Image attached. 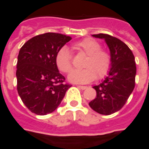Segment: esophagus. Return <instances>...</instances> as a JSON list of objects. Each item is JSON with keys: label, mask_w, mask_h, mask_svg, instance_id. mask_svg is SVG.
<instances>
[{"label": "esophagus", "mask_w": 149, "mask_h": 149, "mask_svg": "<svg viewBox=\"0 0 149 149\" xmlns=\"http://www.w3.org/2000/svg\"><path fill=\"white\" fill-rule=\"evenodd\" d=\"M77 88H81V89H86L87 88V86H83V85H77Z\"/></svg>", "instance_id": "esophagus-1"}]
</instances>
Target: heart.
Wrapping results in <instances>:
<instances>
[{
  "mask_svg": "<svg viewBox=\"0 0 149 149\" xmlns=\"http://www.w3.org/2000/svg\"><path fill=\"white\" fill-rule=\"evenodd\" d=\"M73 49L86 54L82 70L72 72L68 81L76 84H87L96 78L101 80L109 72L112 56L107 50L101 49V44L93 38H84L73 44ZM55 64L59 70L68 73L72 69L70 52L66 47L59 49L55 56Z\"/></svg>",
  "mask_w": 149,
  "mask_h": 149,
  "instance_id": "obj_1",
  "label": "heart"
}]
</instances>
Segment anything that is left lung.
<instances>
[{
	"label": "left lung",
	"mask_w": 149,
	"mask_h": 149,
	"mask_svg": "<svg viewBox=\"0 0 149 149\" xmlns=\"http://www.w3.org/2000/svg\"><path fill=\"white\" fill-rule=\"evenodd\" d=\"M93 37L106 42L112 56V66L108 77L93 87L97 97L88 104L100 114L111 115L121 109L134 89L136 73L135 57L128 45L116 37L104 33L94 34Z\"/></svg>",
	"instance_id": "8db88e82"
}]
</instances>
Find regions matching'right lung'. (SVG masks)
<instances>
[{
	"label": "right lung",
	"mask_w": 149,
	"mask_h": 149,
	"mask_svg": "<svg viewBox=\"0 0 149 149\" xmlns=\"http://www.w3.org/2000/svg\"><path fill=\"white\" fill-rule=\"evenodd\" d=\"M71 39L64 34L46 33L29 40L20 49L16 72L18 94L37 115L55 111L71 87L55 64L57 51Z\"/></svg>",
	"instance_id": "obj_1"
}]
</instances>
